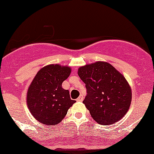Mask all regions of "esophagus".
Masks as SVG:
<instances>
[{"label": "esophagus", "instance_id": "34e87169", "mask_svg": "<svg viewBox=\"0 0 154 154\" xmlns=\"http://www.w3.org/2000/svg\"><path fill=\"white\" fill-rule=\"evenodd\" d=\"M83 99H84L83 96H82V95H80L78 99H76V100H77V102H82V100H83Z\"/></svg>", "mask_w": 154, "mask_h": 154}]
</instances>
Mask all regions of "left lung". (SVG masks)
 Listing matches in <instances>:
<instances>
[{
	"label": "left lung",
	"mask_w": 154,
	"mask_h": 154,
	"mask_svg": "<svg viewBox=\"0 0 154 154\" xmlns=\"http://www.w3.org/2000/svg\"><path fill=\"white\" fill-rule=\"evenodd\" d=\"M78 74L86 88L83 103L96 122L110 125L124 116L131 103L132 92L123 75L103 62L80 67Z\"/></svg>",
	"instance_id": "1"
}]
</instances>
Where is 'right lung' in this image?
Returning <instances> with one entry per match:
<instances>
[{
    "label": "right lung",
    "mask_w": 154,
    "mask_h": 154,
    "mask_svg": "<svg viewBox=\"0 0 154 154\" xmlns=\"http://www.w3.org/2000/svg\"><path fill=\"white\" fill-rule=\"evenodd\" d=\"M70 73V68L57 64L42 68L35 75L28 88L27 104L39 123L58 124L75 103L71 99L69 91L62 87Z\"/></svg>",
    "instance_id": "right-lung-1"
}]
</instances>
